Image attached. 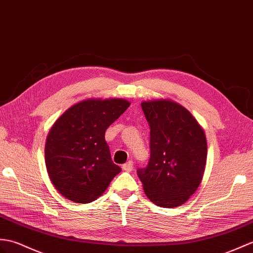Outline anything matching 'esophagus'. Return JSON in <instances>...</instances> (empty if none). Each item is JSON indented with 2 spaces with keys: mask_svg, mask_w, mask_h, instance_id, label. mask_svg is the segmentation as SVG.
<instances>
[{
  "mask_svg": "<svg viewBox=\"0 0 253 253\" xmlns=\"http://www.w3.org/2000/svg\"><path fill=\"white\" fill-rule=\"evenodd\" d=\"M133 166V164H132V162H127L126 164H124V165H123V169L125 170V171H127V172H130L131 170H132V167Z\"/></svg>",
  "mask_w": 253,
  "mask_h": 253,
  "instance_id": "1",
  "label": "esophagus"
}]
</instances>
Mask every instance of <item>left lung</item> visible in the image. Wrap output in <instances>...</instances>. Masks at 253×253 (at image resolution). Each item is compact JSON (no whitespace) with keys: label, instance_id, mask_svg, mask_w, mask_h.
I'll list each match as a JSON object with an SVG mask.
<instances>
[{"label":"left lung","instance_id":"8db88e82","mask_svg":"<svg viewBox=\"0 0 253 253\" xmlns=\"http://www.w3.org/2000/svg\"><path fill=\"white\" fill-rule=\"evenodd\" d=\"M141 107L151 130L149 164L137 170L143 190L157 206H181L203 180L207 161L204 129L172 100L143 101Z\"/></svg>","mask_w":253,"mask_h":253}]
</instances>
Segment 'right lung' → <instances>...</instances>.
<instances>
[{
  "label": "right lung",
  "instance_id": "obj_1",
  "mask_svg": "<svg viewBox=\"0 0 253 253\" xmlns=\"http://www.w3.org/2000/svg\"><path fill=\"white\" fill-rule=\"evenodd\" d=\"M125 99H87L72 105L52 125L46 139L45 164L62 196L87 204L102 195L121 172L104 134L128 109Z\"/></svg>",
  "mask_w": 253,
  "mask_h": 253
}]
</instances>
